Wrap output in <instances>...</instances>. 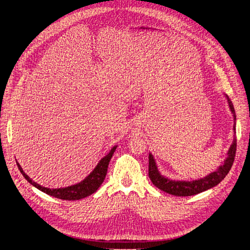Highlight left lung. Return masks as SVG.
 Listing matches in <instances>:
<instances>
[{"label": "left lung", "mask_w": 250, "mask_h": 250, "mask_svg": "<svg viewBox=\"0 0 250 250\" xmlns=\"http://www.w3.org/2000/svg\"><path fill=\"white\" fill-rule=\"evenodd\" d=\"M226 101L229 104V108L230 110V113L232 116V132H233V138L230 146L226 152V157L223 161V163L219 166L218 169L214 172H210L208 175L203 176L201 178L193 179V180H186V179H172L170 177H167L166 175H163L162 172L158 169L157 163L153 154L149 152V178L152 181V184L160 188V190L174 195V196H192L195 194H198L201 192H204L208 190L210 188L216 187L218 184H220L222 179L228 175L233 160L234 155H236V148H237V140H236V111H234L233 105L229 99L228 95L223 94Z\"/></svg>", "instance_id": "obj_1"}]
</instances>
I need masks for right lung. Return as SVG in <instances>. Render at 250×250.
<instances>
[{"mask_svg":"<svg viewBox=\"0 0 250 250\" xmlns=\"http://www.w3.org/2000/svg\"><path fill=\"white\" fill-rule=\"evenodd\" d=\"M117 147H118V145L113 146L109 150V152L104 157L101 158L99 163L97 164L95 169L90 172L84 179L81 180L78 184H75V185L65 187V188H44L30 178L24 172V170H22L21 165L18 162H17V164H18V167H19L21 173L22 174V176L27 179L29 184H31L33 187L39 188L40 191L46 193L50 196H53V197H56V198L62 199V200H79V199L85 198V197H87V196L94 194L98 190V188H99V187L102 185V183L105 179V176H106L109 162H110L111 157L113 155V152H115Z\"/></svg>","mask_w":250,"mask_h":250,"instance_id":"right-lung-1","label":"right lung"}]
</instances>
